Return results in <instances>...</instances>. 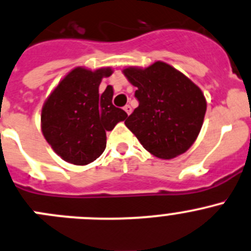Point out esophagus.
Here are the masks:
<instances>
[{
  "label": "esophagus",
  "instance_id": "obj_1",
  "mask_svg": "<svg viewBox=\"0 0 251 251\" xmlns=\"http://www.w3.org/2000/svg\"><path fill=\"white\" fill-rule=\"evenodd\" d=\"M124 110L126 111V114H127V115H130V114L132 113V108H131L130 105H125V106H124Z\"/></svg>",
  "mask_w": 251,
  "mask_h": 251
}]
</instances>
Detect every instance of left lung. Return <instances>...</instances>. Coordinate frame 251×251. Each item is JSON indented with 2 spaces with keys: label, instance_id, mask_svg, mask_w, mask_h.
Wrapping results in <instances>:
<instances>
[{
  "label": "left lung",
  "instance_id": "left-lung-1",
  "mask_svg": "<svg viewBox=\"0 0 251 251\" xmlns=\"http://www.w3.org/2000/svg\"><path fill=\"white\" fill-rule=\"evenodd\" d=\"M123 72L137 87L138 106L125 121L128 130L158 158L172 159L186 152L198 138L206 114L201 89L162 61Z\"/></svg>",
  "mask_w": 251,
  "mask_h": 251
}]
</instances>
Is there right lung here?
Instances as JSON below:
<instances>
[{"label": "right lung", "mask_w": 251, "mask_h": 251, "mask_svg": "<svg viewBox=\"0 0 251 251\" xmlns=\"http://www.w3.org/2000/svg\"><path fill=\"white\" fill-rule=\"evenodd\" d=\"M110 67L91 71L76 67L61 79L44 103L41 131L53 151L66 162L86 165L106 147V131L127 118L113 105V87L99 93L103 77Z\"/></svg>", "instance_id": "right-lung-1"}]
</instances>
